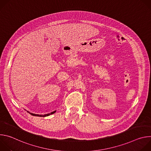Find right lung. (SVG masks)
Listing matches in <instances>:
<instances>
[{
    "instance_id": "1",
    "label": "right lung",
    "mask_w": 151,
    "mask_h": 151,
    "mask_svg": "<svg viewBox=\"0 0 151 151\" xmlns=\"http://www.w3.org/2000/svg\"><path fill=\"white\" fill-rule=\"evenodd\" d=\"M56 111H54V112H51V113H50V114H45V115H38V114H32V113H30V112H29L30 115H33V116H40V117H45V116H49V115H51V114H54L55 112Z\"/></svg>"
}]
</instances>
